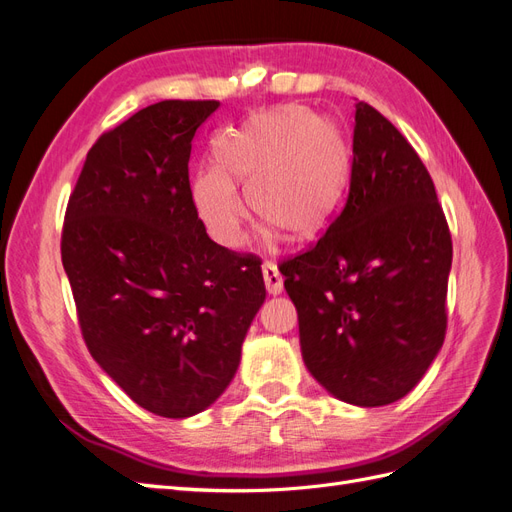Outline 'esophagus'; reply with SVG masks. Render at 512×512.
<instances>
[{
	"mask_svg": "<svg viewBox=\"0 0 512 512\" xmlns=\"http://www.w3.org/2000/svg\"><path fill=\"white\" fill-rule=\"evenodd\" d=\"M262 277H265V286L269 294H280L284 290V277L275 262H265V265H262Z\"/></svg>",
	"mask_w": 512,
	"mask_h": 512,
	"instance_id": "obj_1",
	"label": "esophagus"
}]
</instances>
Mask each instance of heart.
Returning a JSON list of instances; mask_svg holds the SVG:
<instances>
[{
	"instance_id": "b5f03b06",
	"label": "heart",
	"mask_w": 512,
	"mask_h": 512,
	"mask_svg": "<svg viewBox=\"0 0 512 512\" xmlns=\"http://www.w3.org/2000/svg\"><path fill=\"white\" fill-rule=\"evenodd\" d=\"M213 166L192 177L190 196L207 235L226 250L247 241L250 209L292 239H312L327 228L348 190L352 151L344 128L331 117L288 104L247 117L213 138Z\"/></svg>"
}]
</instances>
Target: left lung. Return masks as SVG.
Instances as JSON below:
<instances>
[{
    "label": "left lung",
    "instance_id": "obj_1",
    "mask_svg": "<svg viewBox=\"0 0 512 512\" xmlns=\"http://www.w3.org/2000/svg\"><path fill=\"white\" fill-rule=\"evenodd\" d=\"M451 262L425 164L389 119L359 102L346 205L314 247L280 267L309 374L361 408L408 395L444 342Z\"/></svg>",
    "mask_w": 512,
    "mask_h": 512
}]
</instances>
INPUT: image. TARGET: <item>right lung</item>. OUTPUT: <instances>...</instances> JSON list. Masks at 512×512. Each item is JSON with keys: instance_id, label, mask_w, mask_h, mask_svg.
Returning a JSON list of instances; mask_svg holds the SVG:
<instances>
[{"instance_id": "add662e5", "label": "right lung", "mask_w": 512, "mask_h": 512, "mask_svg": "<svg viewBox=\"0 0 512 512\" xmlns=\"http://www.w3.org/2000/svg\"><path fill=\"white\" fill-rule=\"evenodd\" d=\"M218 106L164 100L104 132L61 232L91 356L166 418L203 412L226 391L267 297L260 260L211 241L192 205V138Z\"/></svg>"}]
</instances>
